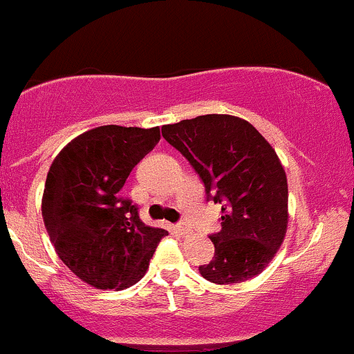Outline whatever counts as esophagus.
Segmentation results:
<instances>
[{"label":"esophagus","instance_id":"esophagus-1","mask_svg":"<svg viewBox=\"0 0 354 354\" xmlns=\"http://www.w3.org/2000/svg\"><path fill=\"white\" fill-rule=\"evenodd\" d=\"M176 230L181 234V236H188V234L192 232V227H189L187 222L181 221V222H178V224H176Z\"/></svg>","mask_w":354,"mask_h":354}]
</instances>
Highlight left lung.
Wrapping results in <instances>:
<instances>
[{
  "instance_id": "8db88e82",
  "label": "left lung",
  "mask_w": 354,
  "mask_h": 354,
  "mask_svg": "<svg viewBox=\"0 0 354 354\" xmlns=\"http://www.w3.org/2000/svg\"><path fill=\"white\" fill-rule=\"evenodd\" d=\"M162 137L187 158L222 203V229L210 234L215 254L200 274L212 283H241L261 273L283 243L288 185L274 149L249 122L232 115H200L165 125Z\"/></svg>"
}]
</instances>
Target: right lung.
<instances>
[{
    "mask_svg": "<svg viewBox=\"0 0 354 354\" xmlns=\"http://www.w3.org/2000/svg\"><path fill=\"white\" fill-rule=\"evenodd\" d=\"M161 139L159 127L103 125L81 133L52 162L42 215L59 258L95 288H127L146 273L167 230L140 221L122 188Z\"/></svg>",
    "mask_w": 354,
    "mask_h": 354,
    "instance_id": "add662e5",
    "label": "right lung"
}]
</instances>
